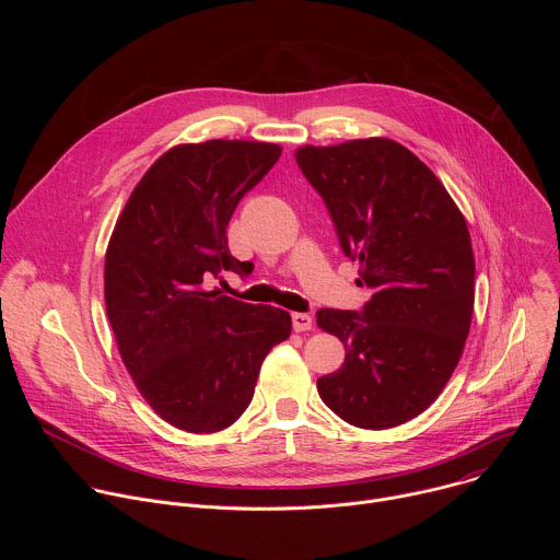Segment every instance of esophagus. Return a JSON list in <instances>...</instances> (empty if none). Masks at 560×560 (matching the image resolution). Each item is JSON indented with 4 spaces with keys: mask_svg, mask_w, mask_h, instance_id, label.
Wrapping results in <instances>:
<instances>
[{
    "mask_svg": "<svg viewBox=\"0 0 560 560\" xmlns=\"http://www.w3.org/2000/svg\"><path fill=\"white\" fill-rule=\"evenodd\" d=\"M292 328H294L296 332H307V330H312V316L305 314V312H294V314H292Z\"/></svg>",
    "mask_w": 560,
    "mask_h": 560,
    "instance_id": "34e87169",
    "label": "esophagus"
}]
</instances>
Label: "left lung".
I'll return each instance as SVG.
<instances>
[{"mask_svg":"<svg viewBox=\"0 0 560 560\" xmlns=\"http://www.w3.org/2000/svg\"><path fill=\"white\" fill-rule=\"evenodd\" d=\"M296 164L372 292L359 312H316L348 350L316 381L318 396L350 425H401L434 404L463 354L474 310L467 223L436 175L392 139L305 145Z\"/></svg>","mask_w":560,"mask_h":560,"instance_id":"left-lung-1","label":"left lung"}]
</instances>
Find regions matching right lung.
Segmentation results:
<instances>
[{"instance_id":"1","label":"right lung","mask_w":560,"mask_h":560,"mask_svg":"<svg viewBox=\"0 0 560 560\" xmlns=\"http://www.w3.org/2000/svg\"><path fill=\"white\" fill-rule=\"evenodd\" d=\"M281 148L212 139L164 152L132 190L106 253V312L137 389L171 425L210 434L253 401L268 352L285 341V310L236 301L210 281L248 277L230 255V217Z\"/></svg>"}]
</instances>
